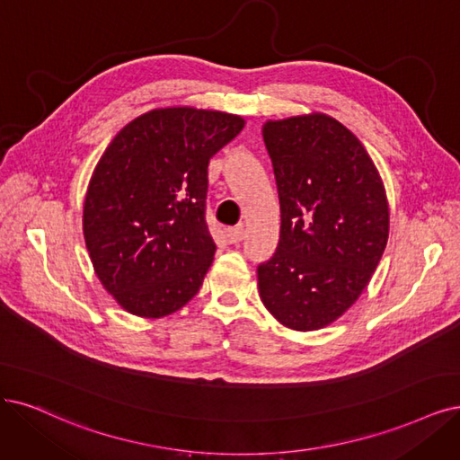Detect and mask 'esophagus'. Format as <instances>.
<instances>
[{
	"mask_svg": "<svg viewBox=\"0 0 460 460\" xmlns=\"http://www.w3.org/2000/svg\"><path fill=\"white\" fill-rule=\"evenodd\" d=\"M244 234H246L244 226H234V227H229V229H227V236H229V241H231L233 244H239V243L244 239Z\"/></svg>",
	"mask_w": 460,
	"mask_h": 460,
	"instance_id": "obj_1",
	"label": "esophagus"
}]
</instances>
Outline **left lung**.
<instances>
[{"instance_id": "obj_1", "label": "left lung", "mask_w": 460, "mask_h": 460, "mask_svg": "<svg viewBox=\"0 0 460 460\" xmlns=\"http://www.w3.org/2000/svg\"><path fill=\"white\" fill-rule=\"evenodd\" d=\"M280 241L258 267L260 297L280 324L311 332L358 299L388 241V202L356 136L324 113L267 121Z\"/></svg>"}]
</instances>
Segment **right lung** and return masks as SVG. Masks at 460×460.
<instances>
[{"label":"right lung","mask_w":460,"mask_h":460,"mask_svg":"<svg viewBox=\"0 0 460 460\" xmlns=\"http://www.w3.org/2000/svg\"><path fill=\"white\" fill-rule=\"evenodd\" d=\"M243 127L224 111L153 110L100 157L83 207L84 243L100 282L130 314H172L199 292L216 252L208 163Z\"/></svg>","instance_id":"obj_1"}]
</instances>
